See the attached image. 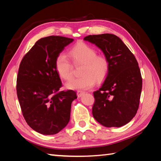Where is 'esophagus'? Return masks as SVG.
I'll return each mask as SVG.
<instances>
[{
	"instance_id": "obj_1",
	"label": "esophagus",
	"mask_w": 161,
	"mask_h": 161,
	"mask_svg": "<svg viewBox=\"0 0 161 161\" xmlns=\"http://www.w3.org/2000/svg\"><path fill=\"white\" fill-rule=\"evenodd\" d=\"M77 94L78 95V97H81L84 94V92L82 91H78L77 92Z\"/></svg>"
}]
</instances>
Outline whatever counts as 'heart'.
I'll return each mask as SVG.
<instances>
[{"label":"heart","mask_w":161,"mask_h":161,"mask_svg":"<svg viewBox=\"0 0 161 161\" xmlns=\"http://www.w3.org/2000/svg\"><path fill=\"white\" fill-rule=\"evenodd\" d=\"M68 55L75 65L82 64L80 73L82 76L73 79L66 84L68 89H88L95 83L104 80L108 73L109 61L104 54H97V50L88 44L79 42L69 50ZM58 75L64 80L73 77V67L67 57L61 53L55 59Z\"/></svg>","instance_id":"b5f03b06"}]
</instances>
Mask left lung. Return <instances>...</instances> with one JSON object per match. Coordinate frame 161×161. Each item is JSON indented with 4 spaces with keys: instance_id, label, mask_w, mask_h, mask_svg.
I'll list each match as a JSON object with an SVG mask.
<instances>
[{
    "instance_id": "left-lung-1",
    "label": "left lung",
    "mask_w": 161,
    "mask_h": 161,
    "mask_svg": "<svg viewBox=\"0 0 161 161\" xmlns=\"http://www.w3.org/2000/svg\"><path fill=\"white\" fill-rule=\"evenodd\" d=\"M84 40L99 47L110 64L104 83L93 93V118L106 127H120L131 120L138 109L142 80L138 61L112 34L88 35Z\"/></svg>"
}]
</instances>
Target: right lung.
Here are the masks:
<instances>
[{
    "label": "right lung",
    "mask_w": 161,
    "mask_h": 161,
    "mask_svg": "<svg viewBox=\"0 0 161 161\" xmlns=\"http://www.w3.org/2000/svg\"><path fill=\"white\" fill-rule=\"evenodd\" d=\"M73 39L50 36L37 41L20 62L16 92L23 117L35 131L59 133L69 122L74 91H59L61 81L55 59Z\"/></svg>",
    "instance_id": "right-lung-1"
}]
</instances>
